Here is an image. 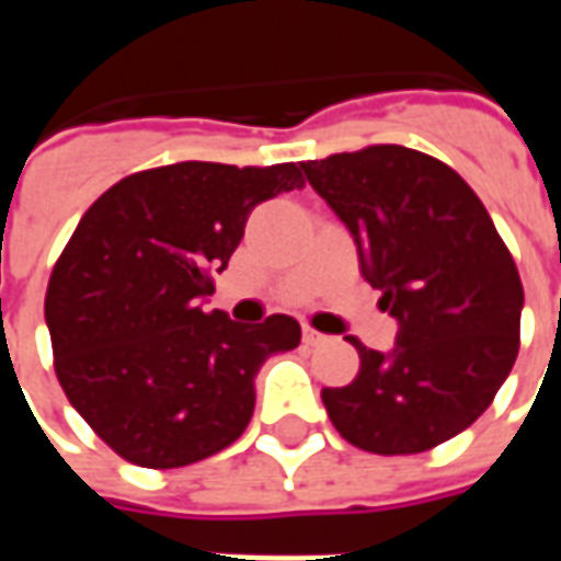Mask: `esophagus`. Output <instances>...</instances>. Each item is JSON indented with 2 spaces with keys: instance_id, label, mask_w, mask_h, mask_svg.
I'll use <instances>...</instances> for the list:
<instances>
[{
  "instance_id": "34e87169",
  "label": "esophagus",
  "mask_w": 561,
  "mask_h": 561,
  "mask_svg": "<svg viewBox=\"0 0 561 561\" xmlns=\"http://www.w3.org/2000/svg\"><path fill=\"white\" fill-rule=\"evenodd\" d=\"M304 342H306V345H312V348H316V345H324V342H328V336H324V333H318V330L306 328L304 330Z\"/></svg>"
}]
</instances>
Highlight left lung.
Wrapping results in <instances>:
<instances>
[{"instance_id": "left-lung-1", "label": "left lung", "mask_w": 561, "mask_h": 561, "mask_svg": "<svg viewBox=\"0 0 561 561\" xmlns=\"http://www.w3.org/2000/svg\"><path fill=\"white\" fill-rule=\"evenodd\" d=\"M360 249L397 348L360 340V373L324 388L333 426L369 454H423L478 421L519 352L523 282L469 183L445 161L373 144L300 164Z\"/></svg>"}]
</instances>
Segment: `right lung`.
I'll return each instance as SVG.
<instances>
[{"label":"right lung","mask_w":561,"mask_h":561,"mask_svg":"<svg viewBox=\"0 0 561 561\" xmlns=\"http://www.w3.org/2000/svg\"><path fill=\"white\" fill-rule=\"evenodd\" d=\"M300 185L294 161H176L128 173L83 213L56 257L44 318L68 402L114 454L180 469L243 435L255 373L300 345V324H237L197 300L255 204Z\"/></svg>","instance_id":"obj_1"}]
</instances>
